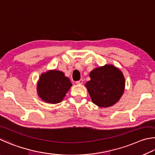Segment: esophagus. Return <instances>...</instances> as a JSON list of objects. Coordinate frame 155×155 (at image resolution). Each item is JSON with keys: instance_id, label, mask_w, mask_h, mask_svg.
Wrapping results in <instances>:
<instances>
[{"instance_id": "esophagus-1", "label": "esophagus", "mask_w": 155, "mask_h": 155, "mask_svg": "<svg viewBox=\"0 0 155 155\" xmlns=\"http://www.w3.org/2000/svg\"><path fill=\"white\" fill-rule=\"evenodd\" d=\"M83 82L84 80L82 79H80V80H78L76 82V84H83Z\"/></svg>"}]
</instances>
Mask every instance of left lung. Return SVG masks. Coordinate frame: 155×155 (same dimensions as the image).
I'll return each instance as SVG.
<instances>
[{
	"label": "left lung",
	"mask_w": 155,
	"mask_h": 155,
	"mask_svg": "<svg viewBox=\"0 0 155 155\" xmlns=\"http://www.w3.org/2000/svg\"><path fill=\"white\" fill-rule=\"evenodd\" d=\"M91 80L85 86L93 104L109 107L116 104L123 94L125 79L121 71L113 64H105L91 71Z\"/></svg>",
	"instance_id": "1"
}]
</instances>
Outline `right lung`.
<instances>
[{"label": "right lung", "instance_id": "1", "mask_svg": "<svg viewBox=\"0 0 155 155\" xmlns=\"http://www.w3.org/2000/svg\"><path fill=\"white\" fill-rule=\"evenodd\" d=\"M72 86L69 78L61 71L49 70L41 73L37 82V94L45 103L56 104L61 102Z\"/></svg>", "mask_w": 155, "mask_h": 155}]
</instances>
